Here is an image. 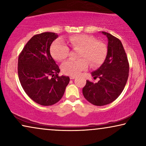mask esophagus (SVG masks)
I'll return each mask as SVG.
<instances>
[{"mask_svg": "<svg viewBox=\"0 0 146 146\" xmlns=\"http://www.w3.org/2000/svg\"><path fill=\"white\" fill-rule=\"evenodd\" d=\"M75 78H76L75 76H70V78L71 80H73V79H74Z\"/></svg>", "mask_w": 146, "mask_h": 146, "instance_id": "34e87169", "label": "esophagus"}]
</instances>
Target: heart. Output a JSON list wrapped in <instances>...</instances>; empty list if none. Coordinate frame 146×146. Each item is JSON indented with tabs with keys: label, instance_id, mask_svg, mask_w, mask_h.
Listing matches in <instances>:
<instances>
[{
	"label": "heart",
	"instance_id": "heart-1",
	"mask_svg": "<svg viewBox=\"0 0 146 146\" xmlns=\"http://www.w3.org/2000/svg\"><path fill=\"white\" fill-rule=\"evenodd\" d=\"M68 42L70 46L74 50H80L76 60H68L61 65L64 74L70 76H77L88 66L96 67L105 60L108 53V47L102 41L97 40L96 38L91 35H78L71 36ZM50 52L57 61H62L68 56L70 49L61 40L54 42L50 47Z\"/></svg>",
	"mask_w": 146,
	"mask_h": 146
}]
</instances>
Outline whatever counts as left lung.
I'll use <instances>...</instances> for the list:
<instances>
[{"mask_svg": "<svg viewBox=\"0 0 146 146\" xmlns=\"http://www.w3.org/2000/svg\"><path fill=\"white\" fill-rule=\"evenodd\" d=\"M108 39V53L104 62L92 72L96 83L86 80L82 89L84 96L95 106H104L116 100L126 84L129 76V62L122 44L117 38L102 32Z\"/></svg>", "mask_w": 146, "mask_h": 146, "instance_id": "obj_1", "label": "left lung"}]
</instances>
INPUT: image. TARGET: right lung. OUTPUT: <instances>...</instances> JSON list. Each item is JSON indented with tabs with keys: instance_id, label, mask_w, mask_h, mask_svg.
Wrapping results in <instances>:
<instances>
[{
	"instance_id": "right-lung-1",
	"label": "right lung",
	"mask_w": 146,
	"mask_h": 146,
	"mask_svg": "<svg viewBox=\"0 0 146 146\" xmlns=\"http://www.w3.org/2000/svg\"><path fill=\"white\" fill-rule=\"evenodd\" d=\"M57 37L56 33L48 32L33 36L18 60L22 87L29 98L42 106L57 103L70 82L68 76H59L60 68L50 52L51 44Z\"/></svg>"
}]
</instances>
